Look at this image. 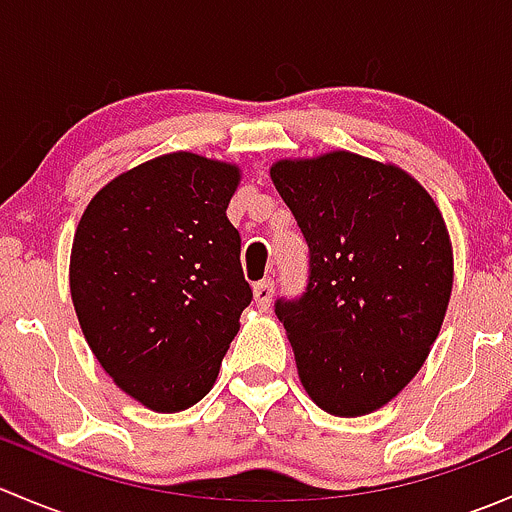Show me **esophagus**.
Returning <instances> with one entry per match:
<instances>
[{
  "label": "esophagus",
  "instance_id": "34e87169",
  "mask_svg": "<svg viewBox=\"0 0 512 512\" xmlns=\"http://www.w3.org/2000/svg\"><path fill=\"white\" fill-rule=\"evenodd\" d=\"M252 292H255V304H257V307L267 309L272 304V297H275V282H272V280L257 282V285L252 287Z\"/></svg>",
  "mask_w": 512,
  "mask_h": 512
}]
</instances>
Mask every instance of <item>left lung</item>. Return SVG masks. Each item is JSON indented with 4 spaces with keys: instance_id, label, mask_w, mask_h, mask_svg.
<instances>
[{
    "instance_id": "left-lung-1",
    "label": "left lung",
    "mask_w": 512,
    "mask_h": 512,
    "mask_svg": "<svg viewBox=\"0 0 512 512\" xmlns=\"http://www.w3.org/2000/svg\"><path fill=\"white\" fill-rule=\"evenodd\" d=\"M309 247L307 287L275 302L319 409L364 416L416 376L441 332L453 252L431 195L396 165L334 151L270 170Z\"/></svg>"
}]
</instances>
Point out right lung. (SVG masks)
I'll return each instance as SVG.
<instances>
[{
  "instance_id": "obj_1",
  "label": "right lung",
  "mask_w": 512,
  "mask_h": 512,
  "mask_svg": "<svg viewBox=\"0 0 512 512\" xmlns=\"http://www.w3.org/2000/svg\"><path fill=\"white\" fill-rule=\"evenodd\" d=\"M230 163L168 153L96 193L71 247V299L91 352L126 394L183 411L215 384L252 289L225 210Z\"/></svg>"
}]
</instances>
